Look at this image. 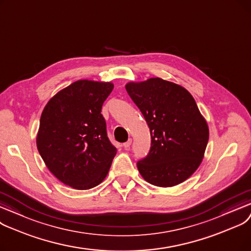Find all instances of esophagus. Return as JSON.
Wrapping results in <instances>:
<instances>
[{
	"label": "esophagus",
	"mask_w": 251,
	"mask_h": 251,
	"mask_svg": "<svg viewBox=\"0 0 251 251\" xmlns=\"http://www.w3.org/2000/svg\"><path fill=\"white\" fill-rule=\"evenodd\" d=\"M130 144H132V139H128L126 143H124V147L128 148L130 146Z\"/></svg>",
	"instance_id": "34e87169"
}]
</instances>
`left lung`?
Instances as JSON below:
<instances>
[{"mask_svg":"<svg viewBox=\"0 0 251 251\" xmlns=\"http://www.w3.org/2000/svg\"><path fill=\"white\" fill-rule=\"evenodd\" d=\"M144 116L151 148L137 163L144 180L157 187H174L192 176L204 157L208 125L194 98L184 87L160 77L126 85Z\"/></svg>","mask_w":251,"mask_h":251,"instance_id":"1","label":"left lung"}]
</instances>
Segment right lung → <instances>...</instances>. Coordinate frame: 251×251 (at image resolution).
<instances>
[{
  "label": "right lung",
  "instance_id": "add662e5",
  "mask_svg": "<svg viewBox=\"0 0 251 251\" xmlns=\"http://www.w3.org/2000/svg\"><path fill=\"white\" fill-rule=\"evenodd\" d=\"M110 81L79 79L59 91L42 112L37 147L49 171L63 184L88 190L104 181L117 152L101 114Z\"/></svg>",
  "mask_w": 251,
  "mask_h": 251
}]
</instances>
